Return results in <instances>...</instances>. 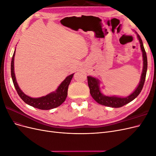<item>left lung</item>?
<instances>
[{
  "label": "left lung",
  "mask_w": 156,
  "mask_h": 156,
  "mask_svg": "<svg viewBox=\"0 0 156 156\" xmlns=\"http://www.w3.org/2000/svg\"><path fill=\"white\" fill-rule=\"evenodd\" d=\"M138 40L140 42V49L143 52V73L140 77V81L138 87L135 90V91L131 94L129 96L126 98H120L116 96H107L103 95L101 93V90L100 88V82L98 79L92 77L91 76H88V84L90 88V93L92 97L97 103H100V105H105L107 107H114V108H119L121 107L126 105L127 103L133 101L135 98H136L139 96V94L140 93L141 90L143 88L146 72H147V56H146V53L145 49L144 48L143 41L141 40L140 36L136 33Z\"/></svg>",
  "instance_id": "obj_1"
}]
</instances>
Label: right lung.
Listing matches in <instances>:
<instances>
[{"label":"right lung","mask_w":156,"mask_h":156,"mask_svg":"<svg viewBox=\"0 0 156 156\" xmlns=\"http://www.w3.org/2000/svg\"><path fill=\"white\" fill-rule=\"evenodd\" d=\"M16 50V49H15ZM16 51H14L12 62H11V75L13 85L16 88L18 95L20 96L23 101L27 104L33 107H35L41 110H49L60 106L64 101L68 95V86L71 82V80L73 78V74L68 76L64 81L61 83L58 88L55 92H51L45 96H42L37 98H33L27 96L23 93L20 88L19 87L18 84L16 81V79L14 73V56H15Z\"/></svg>","instance_id":"obj_1"}]
</instances>
